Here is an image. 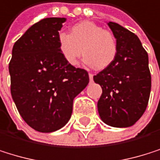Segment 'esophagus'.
I'll return each instance as SVG.
<instances>
[{
	"label": "esophagus",
	"instance_id": "1",
	"mask_svg": "<svg viewBox=\"0 0 160 160\" xmlns=\"http://www.w3.org/2000/svg\"><path fill=\"white\" fill-rule=\"evenodd\" d=\"M89 78H90V82H93V74H89Z\"/></svg>",
	"mask_w": 160,
	"mask_h": 160
}]
</instances>
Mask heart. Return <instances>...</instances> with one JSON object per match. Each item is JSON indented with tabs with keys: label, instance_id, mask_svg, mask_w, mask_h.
Masks as SVG:
<instances>
[{
	"label": "heart",
	"instance_id": "obj_1",
	"mask_svg": "<svg viewBox=\"0 0 160 160\" xmlns=\"http://www.w3.org/2000/svg\"><path fill=\"white\" fill-rule=\"evenodd\" d=\"M58 42L62 57L70 65L78 63L83 50L85 63L98 70L111 66L118 51L114 34L90 21L76 23L71 27L70 34L61 32Z\"/></svg>",
	"mask_w": 160,
	"mask_h": 160
}]
</instances>
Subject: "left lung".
Returning <instances> with one entry per match:
<instances>
[{"label":"left lung","instance_id":"left-lung-1","mask_svg":"<svg viewBox=\"0 0 160 160\" xmlns=\"http://www.w3.org/2000/svg\"><path fill=\"white\" fill-rule=\"evenodd\" d=\"M118 41V56L111 66L94 76L102 88L98 110L102 121L113 127H129L143 115L151 92L148 54L137 35L109 22Z\"/></svg>","mask_w":160,"mask_h":160}]
</instances>
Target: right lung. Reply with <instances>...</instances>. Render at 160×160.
Segmentation results:
<instances>
[{
  "instance_id": "obj_1",
  "label": "right lung",
  "mask_w": 160,
  "mask_h": 160,
  "mask_svg": "<svg viewBox=\"0 0 160 160\" xmlns=\"http://www.w3.org/2000/svg\"><path fill=\"white\" fill-rule=\"evenodd\" d=\"M65 18L33 24L15 42L9 62L10 91L23 120L34 130L51 133L71 118L73 100L89 82L88 72L70 65L58 42Z\"/></svg>"
}]
</instances>
